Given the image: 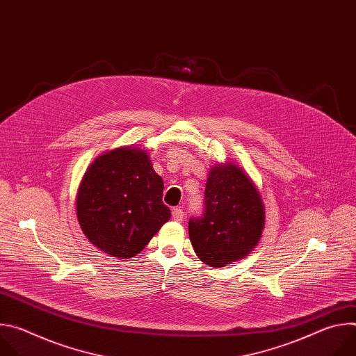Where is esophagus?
<instances>
[{
	"instance_id": "34e87169",
	"label": "esophagus",
	"mask_w": 356,
	"mask_h": 356,
	"mask_svg": "<svg viewBox=\"0 0 356 356\" xmlns=\"http://www.w3.org/2000/svg\"><path fill=\"white\" fill-rule=\"evenodd\" d=\"M172 217H173L175 221L181 222V221L184 220V213H183V210H181L180 207H175V209L172 210Z\"/></svg>"
}]
</instances>
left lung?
Returning a JSON list of instances; mask_svg holds the SVG:
<instances>
[{
    "label": "left lung",
    "mask_w": 356,
    "mask_h": 356,
    "mask_svg": "<svg viewBox=\"0 0 356 356\" xmlns=\"http://www.w3.org/2000/svg\"><path fill=\"white\" fill-rule=\"evenodd\" d=\"M204 200V213L188 221V235L195 255L218 269L242 259L258 245L265 206L255 183L232 162L210 170Z\"/></svg>",
    "instance_id": "8db88e82"
}]
</instances>
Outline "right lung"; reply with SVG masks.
<instances>
[{
	"label": "right lung",
	"mask_w": 356,
	"mask_h": 356,
	"mask_svg": "<svg viewBox=\"0 0 356 356\" xmlns=\"http://www.w3.org/2000/svg\"><path fill=\"white\" fill-rule=\"evenodd\" d=\"M162 195L163 180L145 149L122 146L106 152L88 166L79 186L80 228L99 250L132 258L170 218Z\"/></svg>",
	"instance_id": "right-lung-1"
}]
</instances>
